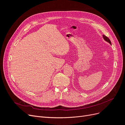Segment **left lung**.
Here are the masks:
<instances>
[{"instance_id": "left-lung-1", "label": "left lung", "mask_w": 125, "mask_h": 125, "mask_svg": "<svg viewBox=\"0 0 125 125\" xmlns=\"http://www.w3.org/2000/svg\"><path fill=\"white\" fill-rule=\"evenodd\" d=\"M103 38H104V39L106 41H107V42H108L109 44H111V42L110 40H109L107 36H105V35H103Z\"/></svg>"}]
</instances>
